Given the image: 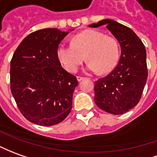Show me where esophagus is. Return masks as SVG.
Instances as JSON below:
<instances>
[{"label":"esophagus","mask_w":157,"mask_h":157,"mask_svg":"<svg viewBox=\"0 0 157 157\" xmlns=\"http://www.w3.org/2000/svg\"><path fill=\"white\" fill-rule=\"evenodd\" d=\"M76 79H77V81H78V82H81V81H82L83 79H85V77H83V76H77Z\"/></svg>","instance_id":"esophagus-1"}]
</instances>
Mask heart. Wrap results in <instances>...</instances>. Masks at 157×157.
I'll return each mask as SVG.
<instances>
[{
    "instance_id": "1",
    "label": "heart",
    "mask_w": 157,
    "mask_h": 157,
    "mask_svg": "<svg viewBox=\"0 0 157 157\" xmlns=\"http://www.w3.org/2000/svg\"><path fill=\"white\" fill-rule=\"evenodd\" d=\"M57 56L64 69L71 73L78 70L86 56L89 71L105 74L117 64L119 44L113 36L94 29H86L74 36L71 44L61 43L57 49Z\"/></svg>"
}]
</instances>
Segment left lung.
Listing matches in <instances>:
<instances>
[{
  "instance_id": "1",
  "label": "left lung",
  "mask_w": 157,
  "mask_h": 157,
  "mask_svg": "<svg viewBox=\"0 0 157 157\" xmlns=\"http://www.w3.org/2000/svg\"><path fill=\"white\" fill-rule=\"evenodd\" d=\"M105 25L121 46L117 65L109 75L95 82V104L106 112L121 115L140 102L148 76L144 45L130 28L104 19L89 27Z\"/></svg>"
}]
</instances>
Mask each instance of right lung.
I'll use <instances>...</instances> for the list:
<instances>
[{
    "mask_svg": "<svg viewBox=\"0 0 157 157\" xmlns=\"http://www.w3.org/2000/svg\"><path fill=\"white\" fill-rule=\"evenodd\" d=\"M68 33L56 28L31 33L11 60V92L22 115L35 124L56 125L71 112L78 82L61 67L57 56Z\"/></svg>",
    "mask_w": 157,
    "mask_h": 157,
    "instance_id": "1",
    "label": "right lung"
}]
</instances>
